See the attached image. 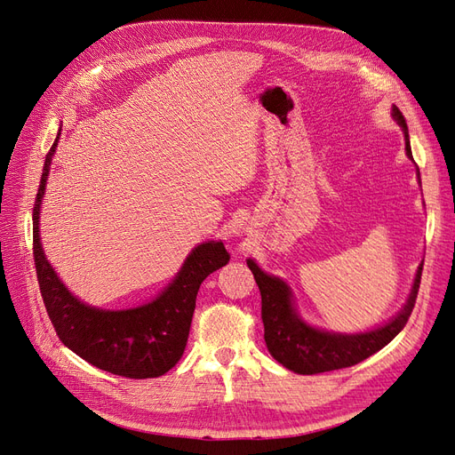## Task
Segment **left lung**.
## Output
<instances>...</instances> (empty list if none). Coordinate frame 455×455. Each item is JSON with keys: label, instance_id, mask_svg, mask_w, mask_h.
Here are the masks:
<instances>
[{"label": "left lung", "instance_id": "obj_1", "mask_svg": "<svg viewBox=\"0 0 455 455\" xmlns=\"http://www.w3.org/2000/svg\"><path fill=\"white\" fill-rule=\"evenodd\" d=\"M393 119L404 132L406 156L414 161L406 119L396 106H393ZM246 266L251 267L261 294V321H264V338L271 356L284 368L306 376L359 364L370 355L387 346L404 328L411 309L416 306L423 269V264H419L406 304L393 319H389V323L366 330V332L343 334L328 332V330L307 324L296 309L291 286L275 275L259 269L251 258L246 259Z\"/></svg>", "mask_w": 455, "mask_h": 455}]
</instances>
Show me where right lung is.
Returning a JSON list of instances; mask_svg holds the SVG:
<instances>
[{"label":"right lung","instance_id":"right-lung-1","mask_svg":"<svg viewBox=\"0 0 455 455\" xmlns=\"http://www.w3.org/2000/svg\"><path fill=\"white\" fill-rule=\"evenodd\" d=\"M60 134V132H59ZM59 136L45 157L34 204V259L41 296L60 341L109 374L159 378L182 359L201 283L229 261L222 241H204L188 254L156 299L131 309H100L77 299L54 273L39 239V211Z\"/></svg>","mask_w":455,"mask_h":455}]
</instances>
